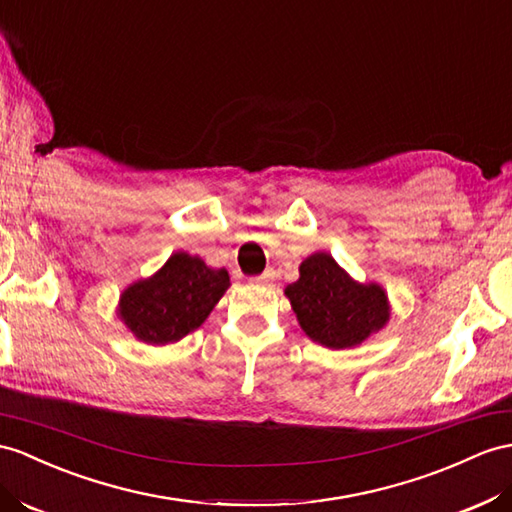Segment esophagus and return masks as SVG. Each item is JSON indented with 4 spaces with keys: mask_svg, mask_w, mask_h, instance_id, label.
<instances>
[{
    "mask_svg": "<svg viewBox=\"0 0 512 512\" xmlns=\"http://www.w3.org/2000/svg\"><path fill=\"white\" fill-rule=\"evenodd\" d=\"M272 279H274V272H272V270H266L264 274H259V277H255L253 281L259 283V285H272Z\"/></svg>",
    "mask_w": 512,
    "mask_h": 512,
    "instance_id": "1",
    "label": "esophagus"
}]
</instances>
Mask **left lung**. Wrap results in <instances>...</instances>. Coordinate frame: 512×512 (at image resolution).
<instances>
[{
  "label": "left lung",
  "instance_id": "obj_1",
  "mask_svg": "<svg viewBox=\"0 0 512 512\" xmlns=\"http://www.w3.org/2000/svg\"><path fill=\"white\" fill-rule=\"evenodd\" d=\"M298 281L285 287L305 335L324 348H355L383 331L391 305L383 285L359 283L324 251L298 266Z\"/></svg>",
  "mask_w": 512,
  "mask_h": 512
}]
</instances>
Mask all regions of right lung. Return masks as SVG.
I'll return each mask as SVG.
<instances>
[{
	"instance_id": "right-lung-1",
	"label": "right lung",
	"mask_w": 512,
	"mask_h": 512,
	"mask_svg": "<svg viewBox=\"0 0 512 512\" xmlns=\"http://www.w3.org/2000/svg\"><path fill=\"white\" fill-rule=\"evenodd\" d=\"M229 285L225 268H209L201 257L179 251L151 277L125 287L116 318L138 342L175 344L199 329Z\"/></svg>"
}]
</instances>
